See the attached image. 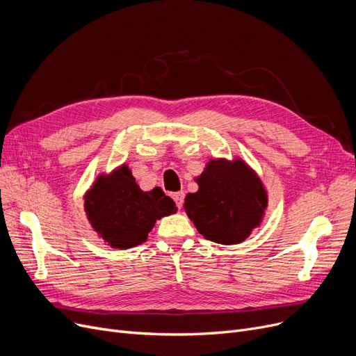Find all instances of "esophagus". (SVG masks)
<instances>
[{
	"instance_id": "1",
	"label": "esophagus",
	"mask_w": 356,
	"mask_h": 356,
	"mask_svg": "<svg viewBox=\"0 0 356 356\" xmlns=\"http://www.w3.org/2000/svg\"><path fill=\"white\" fill-rule=\"evenodd\" d=\"M173 199H175V202H176L177 207H179V208H181L183 200H184V192H176V193H173Z\"/></svg>"
}]
</instances>
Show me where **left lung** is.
Returning <instances> with one entry per match:
<instances>
[{"label": "left lung", "mask_w": 356, "mask_h": 356, "mask_svg": "<svg viewBox=\"0 0 356 356\" xmlns=\"http://www.w3.org/2000/svg\"><path fill=\"white\" fill-rule=\"evenodd\" d=\"M199 189L184 199V211L204 238L222 245L245 241L266 216L268 193L254 168L235 157L211 159Z\"/></svg>", "instance_id": "obj_1"}]
</instances>
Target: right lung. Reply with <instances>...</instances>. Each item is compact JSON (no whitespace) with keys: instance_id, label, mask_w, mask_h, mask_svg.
I'll list each match as a JSON object with an SVG mask.
<instances>
[{"instance_id":"right-lung-1","label":"right lung","mask_w":356,"mask_h":356,"mask_svg":"<svg viewBox=\"0 0 356 356\" xmlns=\"http://www.w3.org/2000/svg\"><path fill=\"white\" fill-rule=\"evenodd\" d=\"M83 208L92 229L115 250L143 244L157 219L177 212L160 188L141 191L125 163L95 179L83 195Z\"/></svg>"}]
</instances>
